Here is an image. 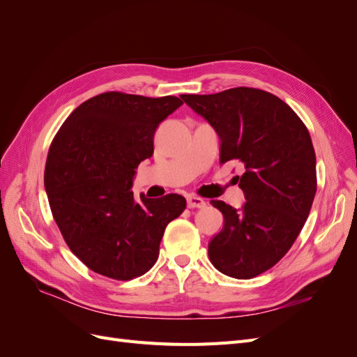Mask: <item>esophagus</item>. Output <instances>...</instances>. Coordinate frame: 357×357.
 Returning <instances> with one entry per match:
<instances>
[{
  "label": "esophagus",
  "instance_id": "1",
  "mask_svg": "<svg viewBox=\"0 0 357 357\" xmlns=\"http://www.w3.org/2000/svg\"><path fill=\"white\" fill-rule=\"evenodd\" d=\"M188 207L189 208H202V207H205V201L199 197L190 195V197H188Z\"/></svg>",
  "mask_w": 357,
  "mask_h": 357
}]
</instances>
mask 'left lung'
I'll return each instance as SVG.
<instances>
[{"mask_svg":"<svg viewBox=\"0 0 357 357\" xmlns=\"http://www.w3.org/2000/svg\"><path fill=\"white\" fill-rule=\"evenodd\" d=\"M220 138V164L238 160L245 204L211 201L223 228L208 256L225 275L247 280L274 266L295 243L317 190L316 153L307 126L278 96L255 88L181 95Z\"/></svg>","mask_w":357,"mask_h":357,"instance_id":"8db88e82","label":"left lung"}]
</instances>
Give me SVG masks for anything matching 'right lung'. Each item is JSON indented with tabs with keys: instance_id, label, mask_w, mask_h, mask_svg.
<instances>
[{
	"instance_id": "add662e5",
	"label": "right lung",
	"mask_w": 357,
	"mask_h": 357,
	"mask_svg": "<svg viewBox=\"0 0 357 357\" xmlns=\"http://www.w3.org/2000/svg\"><path fill=\"white\" fill-rule=\"evenodd\" d=\"M183 104L105 92L84 101L62 123L49 149L45 188L70 250L93 273L131 280L152 268L167 225L186 208L169 193L134 198L139 162L153 155L159 123Z\"/></svg>"
}]
</instances>
